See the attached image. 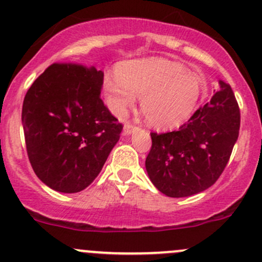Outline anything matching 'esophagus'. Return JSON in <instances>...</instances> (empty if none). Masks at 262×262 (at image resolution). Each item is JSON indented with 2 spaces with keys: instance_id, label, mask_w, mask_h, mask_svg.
Segmentation results:
<instances>
[{
  "instance_id": "esophagus-1",
  "label": "esophagus",
  "mask_w": 262,
  "mask_h": 262,
  "mask_svg": "<svg viewBox=\"0 0 262 262\" xmlns=\"http://www.w3.org/2000/svg\"><path fill=\"white\" fill-rule=\"evenodd\" d=\"M134 129H136V126H134L133 124L125 123V125H124V134H125V136H129V134L133 133Z\"/></svg>"
}]
</instances>
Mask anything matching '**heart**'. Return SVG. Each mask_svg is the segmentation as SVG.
<instances>
[{
	"label": "heart",
	"mask_w": 262,
	"mask_h": 262,
	"mask_svg": "<svg viewBox=\"0 0 262 262\" xmlns=\"http://www.w3.org/2000/svg\"><path fill=\"white\" fill-rule=\"evenodd\" d=\"M102 89L114 115H125L141 97V112L147 123L157 129H172L195 112L205 82L181 63L144 58L119 64L116 76H105Z\"/></svg>",
	"instance_id": "b5f03b06"
}]
</instances>
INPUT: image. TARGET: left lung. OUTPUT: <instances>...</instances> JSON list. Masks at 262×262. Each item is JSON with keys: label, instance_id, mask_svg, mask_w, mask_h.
I'll return each mask as SVG.
<instances>
[{"label": "left lung", "instance_id": "8db88e82", "mask_svg": "<svg viewBox=\"0 0 262 262\" xmlns=\"http://www.w3.org/2000/svg\"><path fill=\"white\" fill-rule=\"evenodd\" d=\"M239 123L233 91L219 81V91L179 130L150 133L152 147L146 158L149 180L170 198L191 196L207 190L228 163L238 139Z\"/></svg>", "mask_w": 262, "mask_h": 262}]
</instances>
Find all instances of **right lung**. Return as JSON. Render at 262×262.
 <instances>
[{
  "instance_id": "obj_1",
  "label": "right lung",
  "mask_w": 262,
  "mask_h": 262,
  "mask_svg": "<svg viewBox=\"0 0 262 262\" xmlns=\"http://www.w3.org/2000/svg\"><path fill=\"white\" fill-rule=\"evenodd\" d=\"M102 81L94 66L54 63L26 92L21 120L29 161L55 191L86 189L120 138L123 125L100 97Z\"/></svg>"
}]
</instances>
